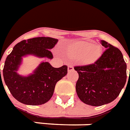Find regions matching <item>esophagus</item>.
<instances>
[{
	"instance_id": "1",
	"label": "esophagus",
	"mask_w": 130,
	"mask_h": 130,
	"mask_svg": "<svg viewBox=\"0 0 130 130\" xmlns=\"http://www.w3.org/2000/svg\"><path fill=\"white\" fill-rule=\"evenodd\" d=\"M73 70V67L72 65H69V67H68V71L70 72V71H72Z\"/></svg>"
}]
</instances>
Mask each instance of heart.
<instances>
[{
	"mask_svg": "<svg viewBox=\"0 0 130 130\" xmlns=\"http://www.w3.org/2000/svg\"><path fill=\"white\" fill-rule=\"evenodd\" d=\"M71 55L76 58L80 57L82 62L91 63L98 59L101 55V50L97 46L86 41H78L70 47Z\"/></svg>",
	"mask_w": 130,
	"mask_h": 130,
	"instance_id": "obj_1",
	"label": "heart"
}]
</instances>
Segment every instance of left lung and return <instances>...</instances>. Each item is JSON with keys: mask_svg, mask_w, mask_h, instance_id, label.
Masks as SVG:
<instances>
[{"mask_svg": "<svg viewBox=\"0 0 130 130\" xmlns=\"http://www.w3.org/2000/svg\"><path fill=\"white\" fill-rule=\"evenodd\" d=\"M100 43L106 50L94 63L74 67L79 75L75 85L78 97L83 103L93 106L115 100L127 80V64L122 52L105 40Z\"/></svg>", "mask_w": 130, "mask_h": 130, "instance_id": "left-lung-1", "label": "left lung"}]
</instances>
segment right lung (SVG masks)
<instances>
[{
	"mask_svg": "<svg viewBox=\"0 0 130 130\" xmlns=\"http://www.w3.org/2000/svg\"><path fill=\"white\" fill-rule=\"evenodd\" d=\"M57 42V39L50 37L24 40L17 43L7 57L3 70V78L12 95L18 102L36 106L43 104L51 99L56 83L67 74V66L54 68L49 62H42L34 73L28 76L19 75L17 71L22 57L26 55L52 59L50 50Z\"/></svg>",
	"mask_w": 130,
	"mask_h": 130,
	"instance_id": "add662e5",
	"label": "right lung"
}]
</instances>
